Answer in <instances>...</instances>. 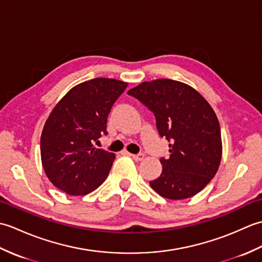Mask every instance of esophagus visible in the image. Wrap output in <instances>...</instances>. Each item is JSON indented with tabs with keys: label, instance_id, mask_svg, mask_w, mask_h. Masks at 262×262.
<instances>
[{
	"label": "esophagus",
	"instance_id": "34e87169",
	"mask_svg": "<svg viewBox=\"0 0 262 262\" xmlns=\"http://www.w3.org/2000/svg\"><path fill=\"white\" fill-rule=\"evenodd\" d=\"M130 157L134 159L135 161H142L144 159V154L143 153H138V154H129Z\"/></svg>",
	"mask_w": 262,
	"mask_h": 262
}]
</instances>
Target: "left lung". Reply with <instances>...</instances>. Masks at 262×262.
I'll return each mask as SVG.
<instances>
[{
    "label": "left lung",
    "instance_id": "obj_1",
    "mask_svg": "<svg viewBox=\"0 0 262 262\" xmlns=\"http://www.w3.org/2000/svg\"><path fill=\"white\" fill-rule=\"evenodd\" d=\"M127 93L152 111L159 135L170 143V158L160 159L162 173L149 186L173 200L202 191L222 158L221 128L213 108L191 86L169 79L143 82Z\"/></svg>",
    "mask_w": 262,
    "mask_h": 262
}]
</instances>
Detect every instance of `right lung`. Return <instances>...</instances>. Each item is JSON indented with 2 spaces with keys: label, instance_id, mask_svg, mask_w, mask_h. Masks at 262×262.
Here are the masks:
<instances>
[{
  "label": "right lung",
  "instance_id": "right-lung-1",
  "mask_svg": "<svg viewBox=\"0 0 262 262\" xmlns=\"http://www.w3.org/2000/svg\"><path fill=\"white\" fill-rule=\"evenodd\" d=\"M127 83L98 77L70 90L49 115L41 133L43 170L53 185L72 196H82L107 179L115 154L94 147L107 135L111 108Z\"/></svg>",
  "mask_w": 262,
  "mask_h": 262
}]
</instances>
